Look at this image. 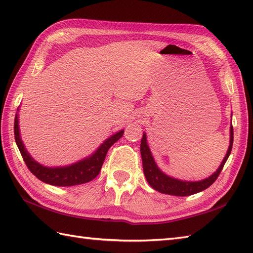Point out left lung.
<instances>
[{"instance_id": "left-lung-1", "label": "left lung", "mask_w": 253, "mask_h": 253, "mask_svg": "<svg viewBox=\"0 0 253 253\" xmlns=\"http://www.w3.org/2000/svg\"><path fill=\"white\" fill-rule=\"evenodd\" d=\"M233 141H234V130H233V125L230 124L229 147H228L226 155H225V158L223 159L222 163L218 166L216 171H214V173L211 176H209L208 178H204L198 181H188V180H181L178 178H175V177L169 176L168 174H165L164 171L160 169V168L157 165V162L154 161L151 151H150L146 132H143L141 144H140V152H141V158H142V168H143L144 176H146L149 185L151 186L154 190H157L161 193H165V195H170V196H178V197L195 195V193H198L200 191H203L204 189H207V188H209L214 181L216 180L219 173H221L224 168L225 163H226L230 152H232Z\"/></svg>"}]
</instances>
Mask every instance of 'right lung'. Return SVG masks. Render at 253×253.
<instances>
[{"mask_svg": "<svg viewBox=\"0 0 253 253\" xmlns=\"http://www.w3.org/2000/svg\"><path fill=\"white\" fill-rule=\"evenodd\" d=\"M19 111V109H17ZM124 133V129L117 131L114 135H112L101 143L95 151L84 158L78 161L76 163L65 166H56V168H49L44 166L31 157L30 153L27 151L25 144L20 138L19 131V120H18V112L15 116L14 123V135L15 141L19 151L21 153L26 165L28 166L29 170L34 174L37 178L45 184H50L52 186H60V187H69L82 185L84 182L91 181L96 176L99 175L102 165H103L105 155L109 151V149L114 144L117 140H120Z\"/></svg>", "mask_w": 253, "mask_h": 253, "instance_id": "add662e5", "label": "right lung"}]
</instances>
